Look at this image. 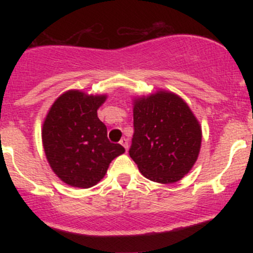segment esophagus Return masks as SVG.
Listing matches in <instances>:
<instances>
[{
  "label": "esophagus",
  "instance_id": "esophagus-1",
  "mask_svg": "<svg viewBox=\"0 0 253 253\" xmlns=\"http://www.w3.org/2000/svg\"><path fill=\"white\" fill-rule=\"evenodd\" d=\"M120 144L121 145H123V146L125 147V150H128V140H127V139L126 138H123V139H121V140H120Z\"/></svg>",
  "mask_w": 253,
  "mask_h": 253
}]
</instances>
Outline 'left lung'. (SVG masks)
<instances>
[{
    "mask_svg": "<svg viewBox=\"0 0 253 253\" xmlns=\"http://www.w3.org/2000/svg\"><path fill=\"white\" fill-rule=\"evenodd\" d=\"M134 134L130 158L150 181H181L194 167L202 141L201 125L181 96L157 90L133 97Z\"/></svg>",
    "mask_w": 253,
    "mask_h": 253,
    "instance_id": "obj_1",
    "label": "left lung"
}]
</instances>
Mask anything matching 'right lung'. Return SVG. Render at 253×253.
I'll list each match as a JSON object with an SVG mask.
<instances>
[{
	"label": "right lung",
	"mask_w": 253,
	"mask_h": 253,
	"mask_svg": "<svg viewBox=\"0 0 253 253\" xmlns=\"http://www.w3.org/2000/svg\"><path fill=\"white\" fill-rule=\"evenodd\" d=\"M107 95L71 89L52 103L42 124V139L52 171L65 184L91 188L107 173L109 164L125 152L107 138V127L97 109Z\"/></svg>",
	"instance_id": "add662e5"
}]
</instances>
